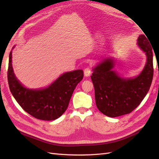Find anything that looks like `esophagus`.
Listing matches in <instances>:
<instances>
[{"instance_id":"esophagus-1","label":"esophagus","mask_w":159,"mask_h":159,"mask_svg":"<svg viewBox=\"0 0 159 159\" xmlns=\"http://www.w3.org/2000/svg\"><path fill=\"white\" fill-rule=\"evenodd\" d=\"M91 71L90 70L89 68H86L84 70V75L85 77H89L91 75Z\"/></svg>"}]
</instances>
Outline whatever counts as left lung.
Returning a JSON list of instances; mask_svg holds the SVG:
<instances>
[{"mask_svg": "<svg viewBox=\"0 0 159 159\" xmlns=\"http://www.w3.org/2000/svg\"><path fill=\"white\" fill-rule=\"evenodd\" d=\"M145 35L137 39L139 48L145 52V68L136 78H123L113 70L115 60L105 58L93 69L91 76L98 109L110 117L130 113L137 108L150 89L153 78L152 48Z\"/></svg>", "mask_w": 159, "mask_h": 159, "instance_id": "1", "label": "left lung"}]
</instances>
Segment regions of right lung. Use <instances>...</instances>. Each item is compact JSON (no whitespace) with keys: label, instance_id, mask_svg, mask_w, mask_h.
<instances>
[{"label":"right lung","instance_id":"1","mask_svg":"<svg viewBox=\"0 0 159 159\" xmlns=\"http://www.w3.org/2000/svg\"><path fill=\"white\" fill-rule=\"evenodd\" d=\"M83 78L84 71L77 70L62 74L46 88L28 89L24 87L14 75L12 66V51L9 54V88L20 107L28 114L38 119L52 121L62 115L68 107L76 85Z\"/></svg>","mask_w":159,"mask_h":159}]
</instances>
